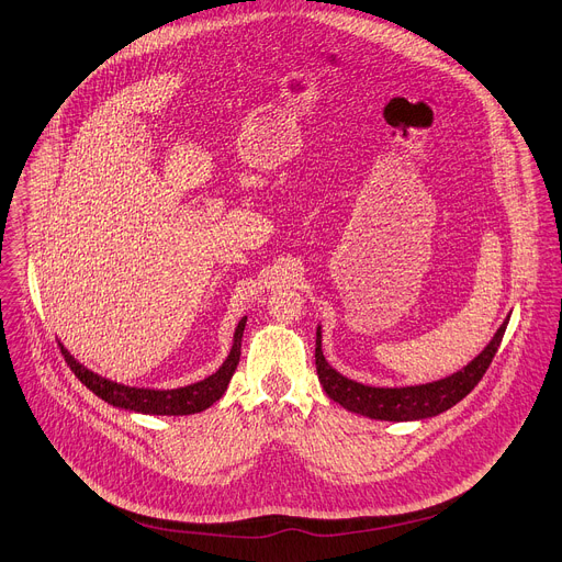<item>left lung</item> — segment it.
<instances>
[{"instance_id": "obj_1", "label": "left lung", "mask_w": 562, "mask_h": 562, "mask_svg": "<svg viewBox=\"0 0 562 562\" xmlns=\"http://www.w3.org/2000/svg\"><path fill=\"white\" fill-rule=\"evenodd\" d=\"M508 318L499 325L491 342L484 347V351L464 368L441 381H432L426 385H407V387H372L356 383L340 372H336L323 356V334L321 327L316 329V370L318 381L334 398L340 403L345 411L363 415L370 419L381 422H417L437 417L439 413H446L448 407L462 401L486 374L493 356L502 342V336L506 331Z\"/></svg>"}]
</instances>
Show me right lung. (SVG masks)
<instances>
[{
    "instance_id": "obj_1",
    "label": "right lung",
    "mask_w": 562,
    "mask_h": 562,
    "mask_svg": "<svg viewBox=\"0 0 562 562\" xmlns=\"http://www.w3.org/2000/svg\"><path fill=\"white\" fill-rule=\"evenodd\" d=\"M244 327H246V316L239 321V325L235 329L228 359L222 363V368L215 374H211L209 379H203V381H196L192 385L175 387V390L130 387V385L103 379L100 374L80 366L74 359V356L65 349V345H60V349H63L67 366L82 381V385H87L95 396L108 401L110 405L123 407V411H132V413H143V415L179 417V415H194V413L206 411V407H211L215 401L222 398V394L226 392V387L231 383V376L235 374L237 363H239Z\"/></svg>"
}]
</instances>
